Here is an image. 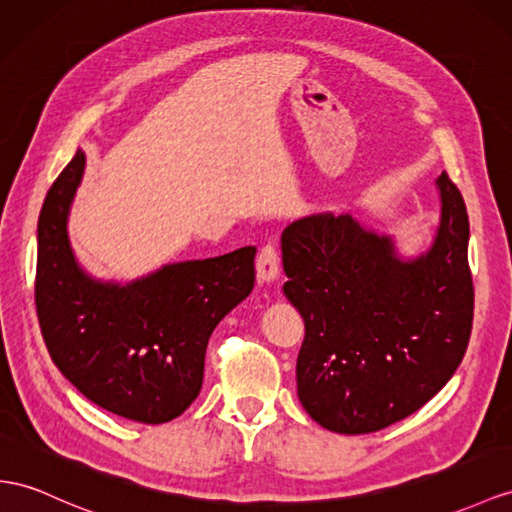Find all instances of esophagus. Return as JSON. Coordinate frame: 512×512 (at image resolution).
Instances as JSON below:
<instances>
[{
    "mask_svg": "<svg viewBox=\"0 0 512 512\" xmlns=\"http://www.w3.org/2000/svg\"><path fill=\"white\" fill-rule=\"evenodd\" d=\"M279 272H281V261H279L277 246L266 244L257 255V277L261 283H272L279 279Z\"/></svg>",
    "mask_w": 512,
    "mask_h": 512,
    "instance_id": "34e87169",
    "label": "esophagus"
}]
</instances>
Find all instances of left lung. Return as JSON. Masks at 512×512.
Wrapping results in <instances>:
<instances>
[{
	"label": "left lung",
	"instance_id": "left-lung-1",
	"mask_svg": "<svg viewBox=\"0 0 512 512\" xmlns=\"http://www.w3.org/2000/svg\"><path fill=\"white\" fill-rule=\"evenodd\" d=\"M439 225L415 257L350 214H311L281 233L283 294L305 320L298 400L342 435L391 426L450 381L467 350L474 285L461 192L441 173Z\"/></svg>",
	"mask_w": 512,
	"mask_h": 512
}]
</instances>
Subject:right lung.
Masks as SVG:
<instances>
[{
	"label": "right lung",
	"mask_w": 512,
	"mask_h": 512,
	"mask_svg": "<svg viewBox=\"0 0 512 512\" xmlns=\"http://www.w3.org/2000/svg\"><path fill=\"white\" fill-rule=\"evenodd\" d=\"M86 168L77 149L38 216L36 313L51 361L101 409L164 424L196 400L218 322L253 292L255 246L164 264L140 279H95L77 261L69 214Z\"/></svg>",
	"instance_id": "right-lung-1"
}]
</instances>
